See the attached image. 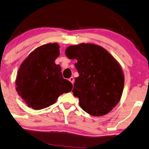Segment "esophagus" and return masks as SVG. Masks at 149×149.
<instances>
[{
	"label": "esophagus",
	"instance_id": "obj_1",
	"mask_svg": "<svg viewBox=\"0 0 149 149\" xmlns=\"http://www.w3.org/2000/svg\"><path fill=\"white\" fill-rule=\"evenodd\" d=\"M69 81H70V82H71L72 84H73V83H74V78H73V77H70V79H69Z\"/></svg>",
	"mask_w": 149,
	"mask_h": 149
}]
</instances>
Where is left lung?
<instances>
[{
	"instance_id": "8db88e82",
	"label": "left lung",
	"mask_w": 149,
	"mask_h": 149,
	"mask_svg": "<svg viewBox=\"0 0 149 149\" xmlns=\"http://www.w3.org/2000/svg\"><path fill=\"white\" fill-rule=\"evenodd\" d=\"M65 54L77 60L74 66L79 76L72 93L81 108L93 116L109 113L119 102L124 88L119 64L104 48L93 44L70 46Z\"/></svg>"
}]
</instances>
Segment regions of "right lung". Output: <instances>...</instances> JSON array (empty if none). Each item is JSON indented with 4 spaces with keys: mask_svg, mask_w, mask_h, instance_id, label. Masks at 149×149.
<instances>
[{
    "mask_svg": "<svg viewBox=\"0 0 149 149\" xmlns=\"http://www.w3.org/2000/svg\"><path fill=\"white\" fill-rule=\"evenodd\" d=\"M59 54L58 45L49 43L36 49L20 65L16 90L29 107L47 108L71 91L72 83L64 79L61 67L54 63Z\"/></svg>",
    "mask_w": 149,
    "mask_h": 149,
    "instance_id": "add662e5",
    "label": "right lung"
}]
</instances>
